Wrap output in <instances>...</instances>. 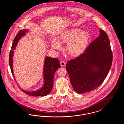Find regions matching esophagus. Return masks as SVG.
I'll list each match as a JSON object with an SVG mask.
<instances>
[{
    "label": "esophagus",
    "mask_w": 124,
    "mask_h": 124,
    "mask_svg": "<svg viewBox=\"0 0 124 124\" xmlns=\"http://www.w3.org/2000/svg\"><path fill=\"white\" fill-rule=\"evenodd\" d=\"M60 65H61L62 66H65V65H66L65 62V61H61V62H60Z\"/></svg>",
    "instance_id": "1"
}]
</instances>
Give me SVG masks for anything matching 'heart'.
<instances>
[{
    "label": "heart",
    "instance_id": "heart-1",
    "mask_svg": "<svg viewBox=\"0 0 124 124\" xmlns=\"http://www.w3.org/2000/svg\"><path fill=\"white\" fill-rule=\"evenodd\" d=\"M90 40V35L86 31L79 28L67 30L59 37L60 43L56 40L52 43L53 48L60 50L61 44H67V53L73 57H78L85 52Z\"/></svg>",
    "mask_w": 124,
    "mask_h": 124
}]
</instances>
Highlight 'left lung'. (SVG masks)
<instances>
[{
  "mask_svg": "<svg viewBox=\"0 0 124 124\" xmlns=\"http://www.w3.org/2000/svg\"><path fill=\"white\" fill-rule=\"evenodd\" d=\"M100 34L85 52L76 59L68 61L66 69L74 91L78 93L97 88L110 71L112 61L110 42L106 32Z\"/></svg>",
  "mask_w": 124,
  "mask_h": 124,
  "instance_id": "8db88e82",
  "label": "left lung"
}]
</instances>
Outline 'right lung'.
<instances>
[{"mask_svg": "<svg viewBox=\"0 0 124 124\" xmlns=\"http://www.w3.org/2000/svg\"><path fill=\"white\" fill-rule=\"evenodd\" d=\"M28 30L27 29L21 30L18 31L17 35L15 37L13 42L12 45L11 50L10 52L9 55V64L10 66L11 70L12 71V75H13V56L14 54V50L15 49V47L18 44V40L23 36L24 35L26 32H28ZM60 66L59 61L58 59L52 58L50 57H46L45 58V63L44 66V84L41 88L36 91L34 92H27L24 91L20 89L24 93L29 96L38 97V96H45L49 94L51 92L53 85V77L55 71L59 68ZM14 78L15 80V77Z\"/></svg>", "mask_w": 124, "mask_h": 124, "instance_id": "right-lung-1", "label": "right lung"}]
</instances>
